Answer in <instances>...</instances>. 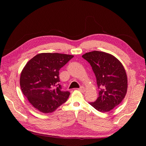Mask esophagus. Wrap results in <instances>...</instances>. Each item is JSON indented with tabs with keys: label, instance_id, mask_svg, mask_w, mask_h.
Instances as JSON below:
<instances>
[{
	"label": "esophagus",
	"instance_id": "esophagus-1",
	"mask_svg": "<svg viewBox=\"0 0 146 146\" xmlns=\"http://www.w3.org/2000/svg\"><path fill=\"white\" fill-rule=\"evenodd\" d=\"M78 90L82 93H84L85 92V88L83 87V86H81V87L78 89Z\"/></svg>",
	"mask_w": 146,
	"mask_h": 146
}]
</instances>
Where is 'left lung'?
<instances>
[{"label":"left lung","instance_id":"obj_1","mask_svg":"<svg viewBox=\"0 0 146 146\" xmlns=\"http://www.w3.org/2000/svg\"><path fill=\"white\" fill-rule=\"evenodd\" d=\"M82 57L90 64L97 79L98 97L89 103L101 112H107L119 105L127 90V77L120 61L107 52L94 51Z\"/></svg>","mask_w":146,"mask_h":146}]
</instances>
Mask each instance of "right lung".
Returning a JSON list of instances; mask_svg holds the SVG:
<instances>
[{
	"label": "right lung",
	"instance_id": "obj_1",
	"mask_svg": "<svg viewBox=\"0 0 146 146\" xmlns=\"http://www.w3.org/2000/svg\"><path fill=\"white\" fill-rule=\"evenodd\" d=\"M73 57L44 52L36 55L25 65L20 77L21 90L37 110L51 113L67 100L70 93L61 90L59 71Z\"/></svg>",
	"mask_w": 146,
	"mask_h": 146
}]
</instances>
